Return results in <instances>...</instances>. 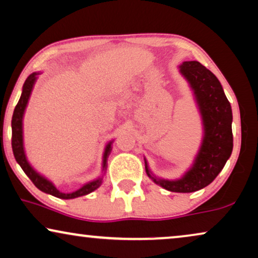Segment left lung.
<instances>
[{
  "label": "left lung",
  "mask_w": 258,
  "mask_h": 258,
  "mask_svg": "<svg viewBox=\"0 0 258 258\" xmlns=\"http://www.w3.org/2000/svg\"><path fill=\"white\" fill-rule=\"evenodd\" d=\"M195 93L203 118L204 137L192 167L182 178L168 181L151 176L146 161V171L155 183L174 192H192L204 188L216 178L232 151V112L217 77L197 61L179 67Z\"/></svg>",
  "instance_id": "8db88e82"
}]
</instances>
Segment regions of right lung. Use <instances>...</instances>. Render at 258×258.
<instances>
[{
  "label": "right lung",
  "mask_w": 258,
  "mask_h": 258,
  "mask_svg": "<svg viewBox=\"0 0 258 258\" xmlns=\"http://www.w3.org/2000/svg\"><path fill=\"white\" fill-rule=\"evenodd\" d=\"M36 76H37V74L33 73L27 77L26 82H24V84H23L22 95H21L20 100H19V102H17L15 110H14V114H13L12 147H13L14 156H15V160L17 163L21 165L22 170L26 172V175L30 178V181L33 182L35 186L40 189L41 191L50 194V195H52V196L58 197V199H63V200H70V199H75V197L87 195V194L94 191L95 189H97L98 186L102 184V178H98V179H96V181L87 183L86 185H83L82 188L76 190V191L70 192V194H64V192H61L59 190L56 189V186L52 184L51 182H49L48 179H45L44 177H42L41 175H38L37 172L30 167L29 163H28L26 155H24V150H23L22 118H23L24 109H26L28 100H29L31 89H33L35 81H36ZM110 150H111V142L108 143V146L105 147L104 156H103V170L107 168V158H108L109 153H110Z\"/></svg>",
  "instance_id": "obj_1"
}]
</instances>
